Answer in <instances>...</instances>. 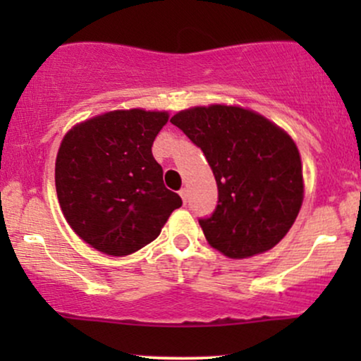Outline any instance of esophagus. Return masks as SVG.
<instances>
[{"instance_id":"obj_1","label":"esophagus","mask_w":361,"mask_h":361,"mask_svg":"<svg viewBox=\"0 0 361 361\" xmlns=\"http://www.w3.org/2000/svg\"><path fill=\"white\" fill-rule=\"evenodd\" d=\"M178 193H180V197L183 198V202L186 204V197H188V192H186V188H181L180 192H178Z\"/></svg>"}]
</instances>
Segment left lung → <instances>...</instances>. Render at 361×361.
Segmentation results:
<instances>
[{
  "instance_id": "left-lung-1",
  "label": "left lung",
  "mask_w": 361,
  "mask_h": 361,
  "mask_svg": "<svg viewBox=\"0 0 361 361\" xmlns=\"http://www.w3.org/2000/svg\"><path fill=\"white\" fill-rule=\"evenodd\" d=\"M202 149L215 176L217 207L198 219L207 241L229 258L271 250L304 198L299 149L270 120L239 106L210 105L171 117Z\"/></svg>"
}]
</instances>
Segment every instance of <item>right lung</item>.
<instances>
[{"label":"right lung","mask_w":361,"mask_h":361,"mask_svg":"<svg viewBox=\"0 0 361 361\" xmlns=\"http://www.w3.org/2000/svg\"><path fill=\"white\" fill-rule=\"evenodd\" d=\"M166 111L115 110L66 134L56 159V190L66 221L85 243L114 256L159 235L180 195L164 186L152 142Z\"/></svg>","instance_id":"1"}]
</instances>
